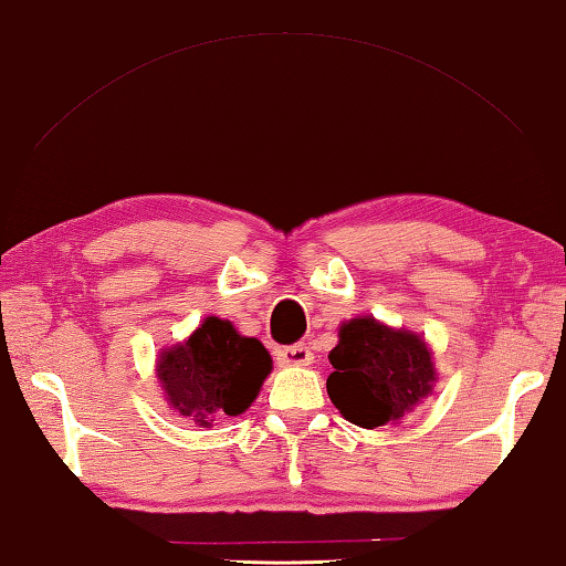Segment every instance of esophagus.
Instances as JSON below:
<instances>
[{"instance_id":"esophagus-1","label":"esophagus","mask_w":566,"mask_h":566,"mask_svg":"<svg viewBox=\"0 0 566 566\" xmlns=\"http://www.w3.org/2000/svg\"><path fill=\"white\" fill-rule=\"evenodd\" d=\"M275 360L281 366H308L313 360V354L305 344H293L275 348Z\"/></svg>"}]
</instances>
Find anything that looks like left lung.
<instances>
[{"label": "left lung", "instance_id": "left-lung-1", "mask_svg": "<svg viewBox=\"0 0 566 566\" xmlns=\"http://www.w3.org/2000/svg\"><path fill=\"white\" fill-rule=\"evenodd\" d=\"M328 360L333 406L364 429L398 423L437 384L431 348L419 333L391 328L374 316L346 321Z\"/></svg>", "mask_w": 566, "mask_h": 566}]
</instances>
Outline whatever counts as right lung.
Returning <instances> with one entry per match:
<instances>
[{
	"label": "right lung",
	"mask_w": 566,
	"mask_h": 566,
	"mask_svg": "<svg viewBox=\"0 0 566 566\" xmlns=\"http://www.w3.org/2000/svg\"><path fill=\"white\" fill-rule=\"evenodd\" d=\"M271 368L261 340L240 336L230 321L208 316L188 340L163 350L155 370L170 409L210 429L212 421L250 409Z\"/></svg>",
	"instance_id": "1"
}]
</instances>
